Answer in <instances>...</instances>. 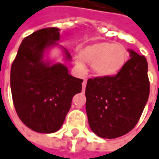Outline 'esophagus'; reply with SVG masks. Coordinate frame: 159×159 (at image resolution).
Here are the masks:
<instances>
[{
    "label": "esophagus",
    "instance_id": "1",
    "mask_svg": "<svg viewBox=\"0 0 159 159\" xmlns=\"http://www.w3.org/2000/svg\"><path fill=\"white\" fill-rule=\"evenodd\" d=\"M86 79H84V82H83V90H84L85 86H86Z\"/></svg>",
    "mask_w": 159,
    "mask_h": 159
}]
</instances>
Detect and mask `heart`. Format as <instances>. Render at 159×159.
<instances>
[{
    "label": "heart",
    "mask_w": 159,
    "mask_h": 159,
    "mask_svg": "<svg viewBox=\"0 0 159 159\" xmlns=\"http://www.w3.org/2000/svg\"><path fill=\"white\" fill-rule=\"evenodd\" d=\"M127 60V52L121 44L100 42L89 44L75 56V62L84 68V62L92 63V71L96 76L109 77L119 73Z\"/></svg>",
    "instance_id": "heart-1"
}]
</instances>
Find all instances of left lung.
Masks as SVG:
<instances>
[{"label":"left lung","instance_id":"obj_1","mask_svg":"<svg viewBox=\"0 0 159 159\" xmlns=\"http://www.w3.org/2000/svg\"><path fill=\"white\" fill-rule=\"evenodd\" d=\"M119 73L94 77L85 87L86 114L90 128L103 138H116L138 122L149 96L148 62L133 50Z\"/></svg>","mask_w":159,"mask_h":159}]
</instances>
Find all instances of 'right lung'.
<instances>
[{
	"instance_id": "obj_1",
	"label": "right lung",
	"mask_w": 159,
	"mask_h": 159,
	"mask_svg": "<svg viewBox=\"0 0 159 159\" xmlns=\"http://www.w3.org/2000/svg\"><path fill=\"white\" fill-rule=\"evenodd\" d=\"M59 29L44 28L22 40L11 68L13 105L22 122L34 131L56 132L63 125L75 94L81 93L83 80L69 75L68 68L43 61L45 50L58 45ZM65 59L68 51L63 48Z\"/></svg>"
}]
</instances>
